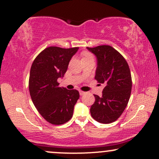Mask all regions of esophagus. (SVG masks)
I'll return each mask as SVG.
<instances>
[{
  "label": "esophagus",
  "mask_w": 159,
  "mask_h": 159,
  "mask_svg": "<svg viewBox=\"0 0 159 159\" xmlns=\"http://www.w3.org/2000/svg\"><path fill=\"white\" fill-rule=\"evenodd\" d=\"M85 92H84V91H82V90H80V95H84L85 94Z\"/></svg>",
  "instance_id": "1"
}]
</instances>
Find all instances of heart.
I'll return each mask as SVG.
<instances>
[{"label": "heart", "instance_id": "b5f03b06", "mask_svg": "<svg viewBox=\"0 0 159 159\" xmlns=\"http://www.w3.org/2000/svg\"><path fill=\"white\" fill-rule=\"evenodd\" d=\"M90 56H93L91 55L90 53H88V52H86V53H83V58H87V57H90Z\"/></svg>", "mask_w": 159, "mask_h": 159}]
</instances>
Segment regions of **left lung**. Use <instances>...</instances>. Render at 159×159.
<instances>
[{
    "label": "left lung",
    "instance_id": "8db88e82",
    "mask_svg": "<svg viewBox=\"0 0 159 159\" xmlns=\"http://www.w3.org/2000/svg\"><path fill=\"white\" fill-rule=\"evenodd\" d=\"M97 58L95 79L105 84L101 97L94 95L91 116L103 124L114 122L121 116L129 102L132 77L125 58L110 45L87 48Z\"/></svg>",
    "mask_w": 159,
    "mask_h": 159
}]
</instances>
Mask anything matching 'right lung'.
Listing matches in <instances>:
<instances>
[{
	"mask_svg": "<svg viewBox=\"0 0 159 159\" xmlns=\"http://www.w3.org/2000/svg\"><path fill=\"white\" fill-rule=\"evenodd\" d=\"M78 49V47L46 48L32 64L29 79L30 96L41 116L52 125H63L70 120L80 98L77 90L60 88L57 81L59 77H64L71 57Z\"/></svg>",
	"mask_w": 159,
	"mask_h": 159,
	"instance_id": "1",
	"label": "right lung"
}]
</instances>
